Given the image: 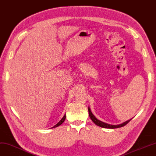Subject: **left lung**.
Listing matches in <instances>:
<instances>
[{
    "instance_id": "1",
    "label": "left lung",
    "mask_w": 156,
    "mask_h": 156,
    "mask_svg": "<svg viewBox=\"0 0 156 156\" xmlns=\"http://www.w3.org/2000/svg\"><path fill=\"white\" fill-rule=\"evenodd\" d=\"M88 112H89V116L90 118H91V119L92 120V122L94 123V124L97 126H100V127H102V128H112V129H114V128H121L122 126H124L125 125H126L128 124V123L131 120V119H129V120L126 121L125 122L123 123L122 124H119V125H111V124H106V123H104L102 121L99 120V119H98L94 115H93V114L92 113L91 110H90V108H88Z\"/></svg>"
}]
</instances>
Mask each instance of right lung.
<instances>
[{
    "label": "right lung",
    "instance_id": "1",
    "mask_svg": "<svg viewBox=\"0 0 156 156\" xmlns=\"http://www.w3.org/2000/svg\"><path fill=\"white\" fill-rule=\"evenodd\" d=\"M65 119H66V114H65L64 115V117L62 118L61 119V120L58 122V124H56L55 126H54V127H52V128H56V127H58V126H59L60 125H61L62 124V123L64 122V120H65Z\"/></svg>",
    "mask_w": 156,
    "mask_h": 156
}]
</instances>
